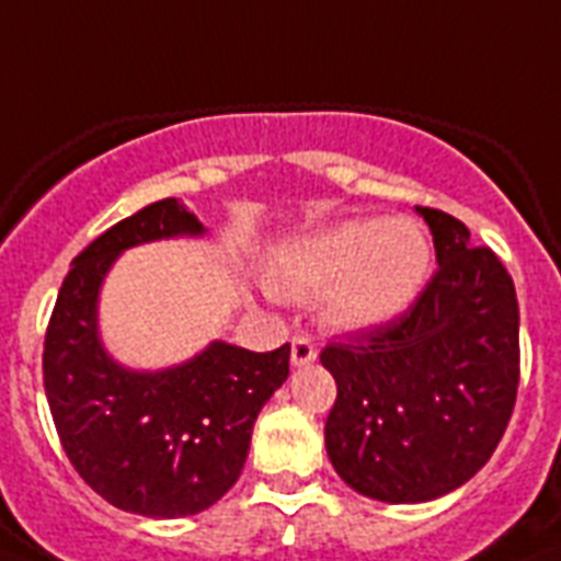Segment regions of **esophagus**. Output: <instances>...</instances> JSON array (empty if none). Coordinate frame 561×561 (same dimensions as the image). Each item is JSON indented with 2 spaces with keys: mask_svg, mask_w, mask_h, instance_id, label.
<instances>
[{
  "mask_svg": "<svg viewBox=\"0 0 561 561\" xmlns=\"http://www.w3.org/2000/svg\"><path fill=\"white\" fill-rule=\"evenodd\" d=\"M314 358H317V346L311 343V337L297 334V337L290 341V364H294V367H306V364H311Z\"/></svg>",
  "mask_w": 561,
  "mask_h": 561,
  "instance_id": "esophagus-1",
  "label": "esophagus"
}]
</instances>
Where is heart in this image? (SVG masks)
Listing matches in <instances>:
<instances>
[{"instance_id":"heart-1","label":"heart","mask_w":561,"mask_h":561,"mask_svg":"<svg viewBox=\"0 0 561 561\" xmlns=\"http://www.w3.org/2000/svg\"><path fill=\"white\" fill-rule=\"evenodd\" d=\"M431 247L416 220L352 218L288 244L273 264V290L290 299L325 294V314L346 329L399 317L416 299Z\"/></svg>"}]
</instances>
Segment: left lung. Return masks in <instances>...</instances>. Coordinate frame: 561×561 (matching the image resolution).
<instances>
[{"label": "left lung", "instance_id": "left-lung-1", "mask_svg": "<svg viewBox=\"0 0 561 561\" xmlns=\"http://www.w3.org/2000/svg\"><path fill=\"white\" fill-rule=\"evenodd\" d=\"M436 273L390 323L320 352L337 399L325 419L334 471L383 504L448 495L489 462L518 392V299L466 224L419 206Z\"/></svg>", "mask_w": 561, "mask_h": 561}]
</instances>
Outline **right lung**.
<instances>
[{
  "instance_id": "right-lung-1",
  "label": "right lung",
  "mask_w": 561,
  "mask_h": 561,
  "mask_svg": "<svg viewBox=\"0 0 561 561\" xmlns=\"http://www.w3.org/2000/svg\"><path fill=\"white\" fill-rule=\"evenodd\" d=\"M203 232L174 197L118 220L75 255L46 329L43 381L66 457L107 504L148 518L203 513L227 495L259 410L288 378V343L250 352L211 341L157 373L122 367L104 350L99 294L118 255Z\"/></svg>"
}]
</instances>
